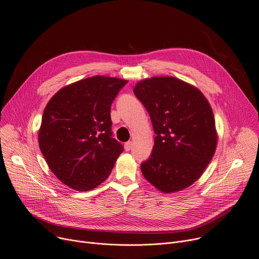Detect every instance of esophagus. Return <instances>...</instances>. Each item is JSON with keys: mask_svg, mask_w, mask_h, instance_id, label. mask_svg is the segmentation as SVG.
<instances>
[{"mask_svg": "<svg viewBox=\"0 0 259 259\" xmlns=\"http://www.w3.org/2000/svg\"><path fill=\"white\" fill-rule=\"evenodd\" d=\"M132 147H133V143L132 142H128V143L125 144V150L126 151H130L132 149Z\"/></svg>", "mask_w": 259, "mask_h": 259, "instance_id": "34e87169", "label": "esophagus"}]
</instances>
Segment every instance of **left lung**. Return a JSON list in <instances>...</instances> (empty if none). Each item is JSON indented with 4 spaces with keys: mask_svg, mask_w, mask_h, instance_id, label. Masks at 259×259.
<instances>
[{
    "mask_svg": "<svg viewBox=\"0 0 259 259\" xmlns=\"http://www.w3.org/2000/svg\"><path fill=\"white\" fill-rule=\"evenodd\" d=\"M133 92L148 110L156 134L152 154L140 165L144 177L164 193L189 187L217 147L208 101L198 89L172 76L144 79Z\"/></svg>",
    "mask_w": 259,
    "mask_h": 259,
    "instance_id": "8db88e82",
    "label": "left lung"
}]
</instances>
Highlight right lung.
I'll return each mask as SVG.
<instances>
[{
	"label": "right lung",
	"mask_w": 259,
	"mask_h": 259,
	"mask_svg": "<svg viewBox=\"0 0 259 259\" xmlns=\"http://www.w3.org/2000/svg\"><path fill=\"white\" fill-rule=\"evenodd\" d=\"M128 80L88 77L57 92L46 105L38 140L55 176L77 191L104 182L124 151L112 137L110 107Z\"/></svg>",
	"instance_id": "add662e5"
}]
</instances>
